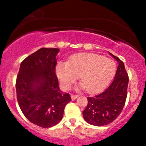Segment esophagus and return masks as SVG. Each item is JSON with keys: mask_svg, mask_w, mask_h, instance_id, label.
<instances>
[{"mask_svg": "<svg viewBox=\"0 0 146 146\" xmlns=\"http://www.w3.org/2000/svg\"><path fill=\"white\" fill-rule=\"evenodd\" d=\"M70 97H71V100H76V98H77L78 97V95H70Z\"/></svg>", "mask_w": 146, "mask_h": 146, "instance_id": "esophagus-1", "label": "esophagus"}]
</instances>
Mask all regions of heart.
<instances>
[{
  "instance_id": "b5f03b06",
  "label": "heart",
  "mask_w": 146,
  "mask_h": 146,
  "mask_svg": "<svg viewBox=\"0 0 146 146\" xmlns=\"http://www.w3.org/2000/svg\"><path fill=\"white\" fill-rule=\"evenodd\" d=\"M56 71L64 89H69L79 76L82 86L94 93L107 86L115 73L116 64L98 54L81 53L73 56L68 63L58 62Z\"/></svg>"
}]
</instances>
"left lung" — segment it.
<instances>
[{
    "label": "left lung",
    "mask_w": 146,
    "mask_h": 146,
    "mask_svg": "<svg viewBox=\"0 0 146 146\" xmlns=\"http://www.w3.org/2000/svg\"><path fill=\"white\" fill-rule=\"evenodd\" d=\"M118 62L117 73L110 86L100 94L88 98V105L82 112L84 119L93 126L111 123L121 112L127 96L129 76L123 61L111 53Z\"/></svg>",
    "instance_id": "1"
}]
</instances>
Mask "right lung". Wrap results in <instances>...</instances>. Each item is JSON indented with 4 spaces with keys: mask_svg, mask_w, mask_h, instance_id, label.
<instances>
[{
    "mask_svg": "<svg viewBox=\"0 0 146 146\" xmlns=\"http://www.w3.org/2000/svg\"><path fill=\"white\" fill-rule=\"evenodd\" d=\"M59 48H42L20 64L16 80L17 100L29 121L42 128L56 125L62 119L70 95L61 92L55 73Z\"/></svg>",
    "mask_w": 146,
    "mask_h": 146,
    "instance_id": "1",
    "label": "right lung"
}]
</instances>
